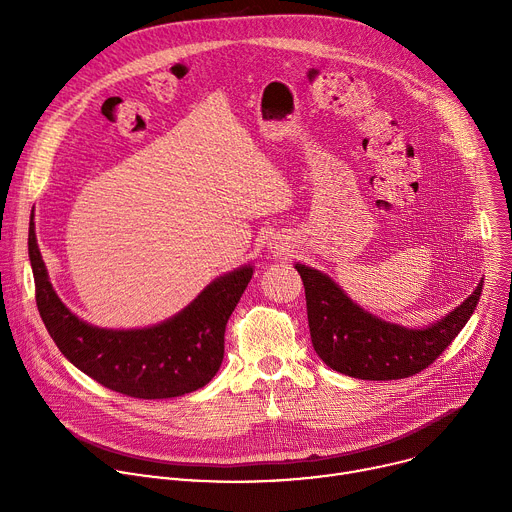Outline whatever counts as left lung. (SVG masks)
Returning a JSON list of instances; mask_svg holds the SVG:
<instances>
[{
    "mask_svg": "<svg viewBox=\"0 0 512 512\" xmlns=\"http://www.w3.org/2000/svg\"><path fill=\"white\" fill-rule=\"evenodd\" d=\"M306 287L314 350L332 371L362 381H393L421 373L470 320L482 281L448 316L425 328L385 322L356 306L326 273L296 263Z\"/></svg>",
    "mask_w": 512,
    "mask_h": 512,
    "instance_id": "obj_1",
    "label": "left lung"
}]
</instances>
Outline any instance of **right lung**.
<instances>
[{
  "label": "right lung",
  "instance_id": "right-lung-1",
  "mask_svg": "<svg viewBox=\"0 0 512 512\" xmlns=\"http://www.w3.org/2000/svg\"><path fill=\"white\" fill-rule=\"evenodd\" d=\"M30 261L36 304L58 350L103 387L135 399H170L204 387L221 369L225 328L247 289L253 265L210 281L170 320L109 330L72 314L54 291L32 231Z\"/></svg>",
  "mask_w": 512,
  "mask_h": 512
}]
</instances>
